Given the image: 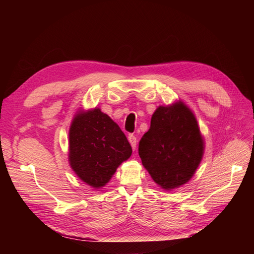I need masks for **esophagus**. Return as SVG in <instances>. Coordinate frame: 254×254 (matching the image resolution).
<instances>
[{
  "instance_id": "obj_1",
  "label": "esophagus",
  "mask_w": 254,
  "mask_h": 254,
  "mask_svg": "<svg viewBox=\"0 0 254 254\" xmlns=\"http://www.w3.org/2000/svg\"><path fill=\"white\" fill-rule=\"evenodd\" d=\"M128 141H129L130 145H131L132 149L135 150V148H136V137L133 134H129L128 135Z\"/></svg>"
}]
</instances>
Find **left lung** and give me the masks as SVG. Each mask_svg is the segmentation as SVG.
Masks as SVG:
<instances>
[{
  "mask_svg": "<svg viewBox=\"0 0 254 254\" xmlns=\"http://www.w3.org/2000/svg\"><path fill=\"white\" fill-rule=\"evenodd\" d=\"M204 153V140L195 114L182 101L159 106L139 144L143 166L165 190L188 183Z\"/></svg>",
  "mask_w": 254,
  "mask_h": 254,
  "instance_id": "8db88e82",
  "label": "left lung"
}]
</instances>
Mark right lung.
Masks as SVG:
<instances>
[{
  "mask_svg": "<svg viewBox=\"0 0 254 254\" xmlns=\"http://www.w3.org/2000/svg\"><path fill=\"white\" fill-rule=\"evenodd\" d=\"M131 153L124 132L101 109L75 113L68 130V163L82 182L95 190L105 187Z\"/></svg>",
  "mask_w": 254,
  "mask_h": 254,
  "instance_id": "add662e5",
  "label": "right lung"
}]
</instances>
